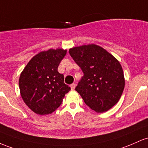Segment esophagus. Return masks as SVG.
<instances>
[{
	"label": "esophagus",
	"instance_id": "34e87169",
	"mask_svg": "<svg viewBox=\"0 0 148 148\" xmlns=\"http://www.w3.org/2000/svg\"><path fill=\"white\" fill-rule=\"evenodd\" d=\"M75 86H76V84H75V83L71 84V85H70V87H71V90H74L75 88Z\"/></svg>",
	"mask_w": 148,
	"mask_h": 148
}]
</instances>
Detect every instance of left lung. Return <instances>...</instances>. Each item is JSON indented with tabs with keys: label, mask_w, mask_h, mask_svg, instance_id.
Segmentation results:
<instances>
[{
	"label": "left lung",
	"mask_w": 148,
	"mask_h": 148,
	"mask_svg": "<svg viewBox=\"0 0 148 148\" xmlns=\"http://www.w3.org/2000/svg\"><path fill=\"white\" fill-rule=\"evenodd\" d=\"M69 54L84 74L75 90L86 105L97 112L110 109L118 102L125 84L119 61L93 44L71 48Z\"/></svg>",
	"instance_id": "left-lung-1"
}]
</instances>
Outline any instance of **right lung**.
Returning <instances> with one entry per match:
<instances>
[{"instance_id":"obj_1","label":"right lung","mask_w":148,"mask_h":148,"mask_svg":"<svg viewBox=\"0 0 148 148\" xmlns=\"http://www.w3.org/2000/svg\"><path fill=\"white\" fill-rule=\"evenodd\" d=\"M66 54L62 49L40 52L31 59L19 80L21 96L26 106L36 114H51L61 106L71 87L64 83L58 66Z\"/></svg>"}]
</instances>
